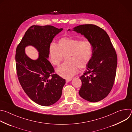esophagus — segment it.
<instances>
[{
  "instance_id": "1",
  "label": "esophagus",
  "mask_w": 132,
  "mask_h": 132,
  "mask_svg": "<svg viewBox=\"0 0 132 132\" xmlns=\"http://www.w3.org/2000/svg\"><path fill=\"white\" fill-rule=\"evenodd\" d=\"M71 80H72L71 78H68V79H66V81L67 82H69L70 81H71Z\"/></svg>"
}]
</instances>
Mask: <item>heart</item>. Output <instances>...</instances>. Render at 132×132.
<instances>
[{"mask_svg": "<svg viewBox=\"0 0 132 132\" xmlns=\"http://www.w3.org/2000/svg\"><path fill=\"white\" fill-rule=\"evenodd\" d=\"M93 55V46L89 40L63 37L59 44L52 42L48 47V55L54 65H59L65 56L66 62L56 68L61 77L70 78L80 69L85 68L91 61Z\"/></svg>", "mask_w": 132, "mask_h": 132, "instance_id": "obj_1", "label": "heart"}]
</instances>
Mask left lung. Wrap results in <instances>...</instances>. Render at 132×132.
<instances>
[{"label": "left lung", "mask_w": 132, "mask_h": 132, "mask_svg": "<svg viewBox=\"0 0 132 132\" xmlns=\"http://www.w3.org/2000/svg\"><path fill=\"white\" fill-rule=\"evenodd\" d=\"M72 30L83 35L93 46L92 59L80 77L82 85L79 94L87 101L98 102L109 95L113 86L118 61L116 52L108 34L98 26L83 24Z\"/></svg>", "instance_id": "obj_1"}]
</instances>
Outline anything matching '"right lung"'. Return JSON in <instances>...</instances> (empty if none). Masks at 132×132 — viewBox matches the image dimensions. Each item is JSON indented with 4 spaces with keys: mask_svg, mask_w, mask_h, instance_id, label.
Listing matches in <instances>:
<instances>
[{
    "mask_svg": "<svg viewBox=\"0 0 132 132\" xmlns=\"http://www.w3.org/2000/svg\"><path fill=\"white\" fill-rule=\"evenodd\" d=\"M63 30L52 26H32L25 33L15 52L19 81L28 96L42 106H50L61 98L65 80L56 73L47 59L48 47L54 37ZM31 45L39 52L33 60L26 55L25 48Z\"/></svg>",
    "mask_w": 132,
    "mask_h": 132,
    "instance_id": "add662e5",
    "label": "right lung"
}]
</instances>
